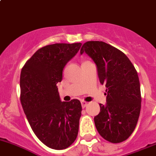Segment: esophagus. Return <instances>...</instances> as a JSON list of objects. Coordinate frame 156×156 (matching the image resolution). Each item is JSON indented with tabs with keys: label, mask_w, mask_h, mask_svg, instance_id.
I'll list each match as a JSON object with an SVG mask.
<instances>
[{
	"label": "esophagus",
	"mask_w": 156,
	"mask_h": 156,
	"mask_svg": "<svg viewBox=\"0 0 156 156\" xmlns=\"http://www.w3.org/2000/svg\"><path fill=\"white\" fill-rule=\"evenodd\" d=\"M81 104H82V107H83V108H85V107H86V106H87L88 103L86 102V101H82Z\"/></svg>",
	"instance_id": "esophagus-1"
}]
</instances>
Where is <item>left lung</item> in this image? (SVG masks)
I'll use <instances>...</instances> for the list:
<instances>
[{"label": "left lung", "instance_id": "1", "mask_svg": "<svg viewBox=\"0 0 156 156\" xmlns=\"http://www.w3.org/2000/svg\"><path fill=\"white\" fill-rule=\"evenodd\" d=\"M83 52L94 62L100 83L107 88V103L100 104V113L94 118L96 128L106 140L122 142L135 129L140 113L137 70L122 52L102 41L85 43L80 49Z\"/></svg>", "mask_w": 156, "mask_h": 156}]
</instances>
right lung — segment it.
<instances>
[{
  "mask_svg": "<svg viewBox=\"0 0 156 156\" xmlns=\"http://www.w3.org/2000/svg\"><path fill=\"white\" fill-rule=\"evenodd\" d=\"M82 46L81 43H55L38 49L22 67L21 103L32 130L46 147L64 150L75 141L81 116L77 99L62 101L58 83L62 72Z\"/></svg>",
  "mask_w": 156,
  "mask_h": 156,
  "instance_id": "add662e5",
  "label": "right lung"
}]
</instances>
